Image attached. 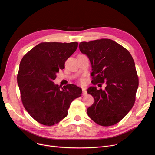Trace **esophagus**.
Listing matches in <instances>:
<instances>
[{"label":"esophagus","mask_w":155,"mask_h":155,"mask_svg":"<svg viewBox=\"0 0 155 155\" xmlns=\"http://www.w3.org/2000/svg\"><path fill=\"white\" fill-rule=\"evenodd\" d=\"M82 94L83 95H87V92L85 91V88L84 87H82Z\"/></svg>","instance_id":"34e87169"}]
</instances>
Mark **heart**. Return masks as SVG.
I'll return each instance as SVG.
<instances>
[{
	"label": "heart",
	"instance_id": "b5f03b06",
	"mask_svg": "<svg viewBox=\"0 0 155 155\" xmlns=\"http://www.w3.org/2000/svg\"><path fill=\"white\" fill-rule=\"evenodd\" d=\"M80 83H82V84L84 83V79H81L80 80Z\"/></svg>",
	"mask_w": 155,
	"mask_h": 155
}]
</instances>
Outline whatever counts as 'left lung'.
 Masks as SVG:
<instances>
[{"instance_id":"1","label":"left lung","mask_w":155,"mask_h":155,"mask_svg":"<svg viewBox=\"0 0 155 155\" xmlns=\"http://www.w3.org/2000/svg\"><path fill=\"white\" fill-rule=\"evenodd\" d=\"M92 64V83L106 84L105 90L89 87L87 92L94 102L88 116L97 124L110 126L123 119L133 107L139 85L135 63L127 49L110 39L79 44Z\"/></svg>"}]
</instances>
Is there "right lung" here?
<instances>
[{
    "instance_id": "add662e5",
    "label": "right lung",
    "mask_w": 155,
    "mask_h": 155,
    "mask_svg": "<svg viewBox=\"0 0 155 155\" xmlns=\"http://www.w3.org/2000/svg\"><path fill=\"white\" fill-rule=\"evenodd\" d=\"M78 45L77 42L41 43L21 61L17 79L22 103L40 124L58 123L67 117L71 102L82 95V89L75 85L61 88L53 82Z\"/></svg>"
}]
</instances>
